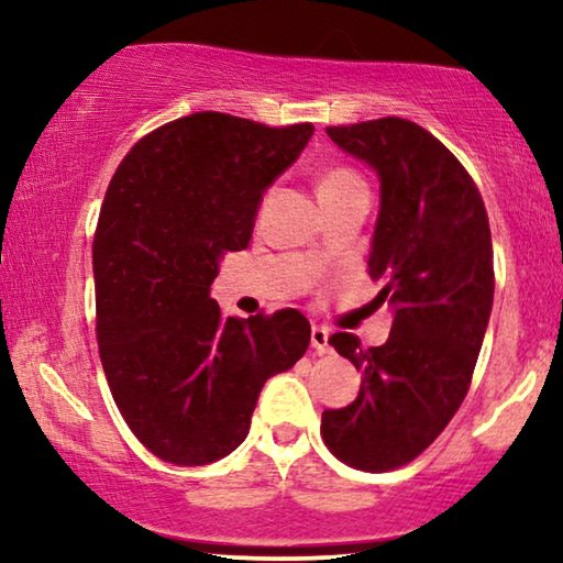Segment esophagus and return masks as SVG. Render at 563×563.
Wrapping results in <instances>:
<instances>
[{
  "label": "esophagus",
  "mask_w": 563,
  "mask_h": 563,
  "mask_svg": "<svg viewBox=\"0 0 563 563\" xmlns=\"http://www.w3.org/2000/svg\"><path fill=\"white\" fill-rule=\"evenodd\" d=\"M310 341H312V349L318 351V353H328V351H330V345H328V330H325V328L314 325L312 333H310Z\"/></svg>",
  "instance_id": "34e87169"
}]
</instances>
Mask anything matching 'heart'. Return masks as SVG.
Wrapping results in <instances>:
<instances>
[{"label": "heart", "mask_w": 563, "mask_h": 563, "mask_svg": "<svg viewBox=\"0 0 563 563\" xmlns=\"http://www.w3.org/2000/svg\"><path fill=\"white\" fill-rule=\"evenodd\" d=\"M356 187H366V184L349 166H328V168H322V174H320V179H318V191H320L322 202H325V199H333L338 195H345V191H351V189H356Z\"/></svg>", "instance_id": "heart-1"}]
</instances>
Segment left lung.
<instances>
[{
  "instance_id": "obj_1",
  "label": "left lung",
  "mask_w": 563,
  "mask_h": 563,
  "mask_svg": "<svg viewBox=\"0 0 563 563\" xmlns=\"http://www.w3.org/2000/svg\"><path fill=\"white\" fill-rule=\"evenodd\" d=\"M325 130L379 174L368 276L395 320L372 349L351 333L328 338L361 372V391L322 412L320 435L338 461L379 474L418 459L464 402L495 297L489 218L461 161L418 122Z\"/></svg>"
}]
</instances>
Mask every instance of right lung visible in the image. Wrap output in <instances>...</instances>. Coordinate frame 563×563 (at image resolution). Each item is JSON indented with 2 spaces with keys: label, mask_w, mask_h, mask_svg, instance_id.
I'll return each instance as SVG.
<instances>
[{
  "label": "right lung",
  "mask_w": 563,
  "mask_h": 563,
  "mask_svg": "<svg viewBox=\"0 0 563 563\" xmlns=\"http://www.w3.org/2000/svg\"><path fill=\"white\" fill-rule=\"evenodd\" d=\"M312 130L195 112L143 135L107 187L91 245L99 358L128 428L161 461L235 451L268 376L310 345L302 312L222 318L210 284L225 253L249 249L264 189Z\"/></svg>",
  "instance_id": "obj_1"
}]
</instances>
